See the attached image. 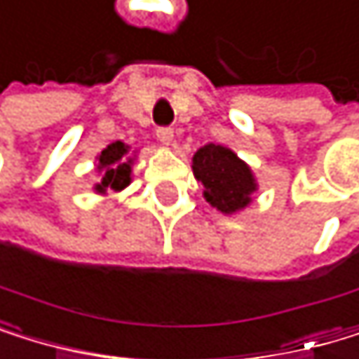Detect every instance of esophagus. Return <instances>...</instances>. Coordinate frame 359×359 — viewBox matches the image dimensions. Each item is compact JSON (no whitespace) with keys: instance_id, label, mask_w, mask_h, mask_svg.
<instances>
[{"instance_id":"1","label":"esophagus","mask_w":359,"mask_h":359,"mask_svg":"<svg viewBox=\"0 0 359 359\" xmlns=\"http://www.w3.org/2000/svg\"><path fill=\"white\" fill-rule=\"evenodd\" d=\"M156 137L163 145H171L173 143V130L171 128H158L156 130Z\"/></svg>"}]
</instances>
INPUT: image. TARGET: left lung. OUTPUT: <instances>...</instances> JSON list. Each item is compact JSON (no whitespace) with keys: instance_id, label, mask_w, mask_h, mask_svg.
<instances>
[{"instance_id":"left-lung-1","label":"left lung","mask_w":359,"mask_h":359,"mask_svg":"<svg viewBox=\"0 0 359 359\" xmlns=\"http://www.w3.org/2000/svg\"><path fill=\"white\" fill-rule=\"evenodd\" d=\"M192 173L205 188V201L222 214H233L250 205V196L257 190L250 167L222 145L208 143L196 151L192 156Z\"/></svg>"}]
</instances>
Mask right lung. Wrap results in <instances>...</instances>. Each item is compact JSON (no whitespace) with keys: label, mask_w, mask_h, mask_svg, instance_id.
<instances>
[{"label":"right lung","mask_w":359,"mask_h":359,"mask_svg":"<svg viewBox=\"0 0 359 359\" xmlns=\"http://www.w3.org/2000/svg\"><path fill=\"white\" fill-rule=\"evenodd\" d=\"M133 156L130 147L121 141H115L107 145L100 156H98V182L94 186L96 192L107 194V192H119L130 184V173H133Z\"/></svg>","instance_id":"obj_1"}]
</instances>
